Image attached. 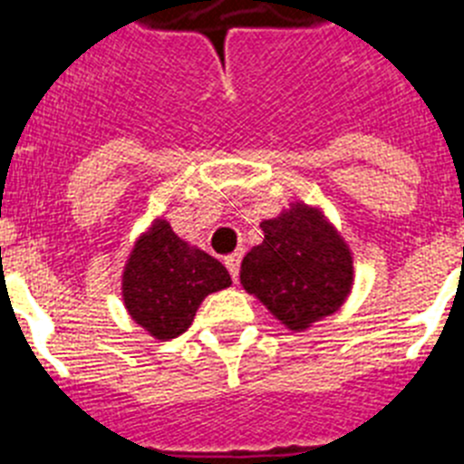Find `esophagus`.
<instances>
[{"label": "esophagus", "mask_w": 464, "mask_h": 464, "mask_svg": "<svg viewBox=\"0 0 464 464\" xmlns=\"http://www.w3.org/2000/svg\"><path fill=\"white\" fill-rule=\"evenodd\" d=\"M225 267H227L232 281H239V267H241V253H235L225 260Z\"/></svg>", "instance_id": "esophagus-1"}]
</instances>
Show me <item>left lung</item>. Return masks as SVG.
Wrapping results in <instances>:
<instances>
[{"label":"left lung","instance_id":"obj_1","mask_svg":"<svg viewBox=\"0 0 464 464\" xmlns=\"http://www.w3.org/2000/svg\"><path fill=\"white\" fill-rule=\"evenodd\" d=\"M260 227L265 241L241 262L244 288L290 330L334 314L353 283V262L321 213L295 204Z\"/></svg>","mask_w":464,"mask_h":464}]
</instances>
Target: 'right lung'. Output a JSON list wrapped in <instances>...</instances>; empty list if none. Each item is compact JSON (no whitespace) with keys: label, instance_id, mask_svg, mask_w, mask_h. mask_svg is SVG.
I'll return each mask as SVG.
<instances>
[{"label":"right lung","instance_id":"obj_1","mask_svg":"<svg viewBox=\"0 0 464 464\" xmlns=\"http://www.w3.org/2000/svg\"><path fill=\"white\" fill-rule=\"evenodd\" d=\"M229 283L227 269L216 257L190 248L167 220H158L130 256L122 274V299L150 337L167 342L190 327L207 295Z\"/></svg>","mask_w":464,"mask_h":464}]
</instances>
